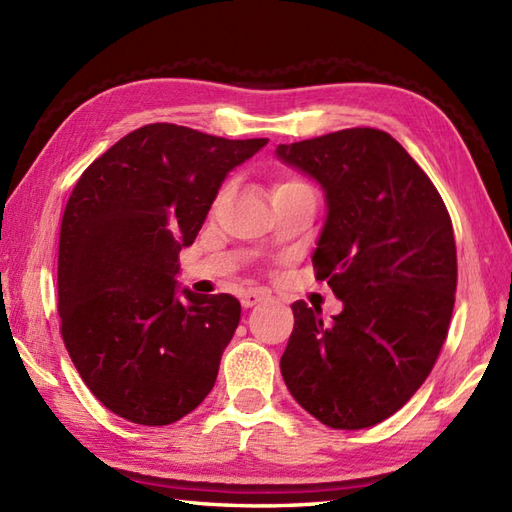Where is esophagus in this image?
I'll use <instances>...</instances> for the list:
<instances>
[{"mask_svg":"<svg viewBox=\"0 0 512 512\" xmlns=\"http://www.w3.org/2000/svg\"><path fill=\"white\" fill-rule=\"evenodd\" d=\"M264 299H266L264 292L248 290V292H244L242 299H239V301H242V306H244V308H253V306H257V303H262Z\"/></svg>","mask_w":512,"mask_h":512,"instance_id":"esophagus-1","label":"esophagus"}]
</instances>
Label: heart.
Segmentation results:
<instances>
[{
    "label": "heart",
    "mask_w": 512,
    "mask_h": 512,
    "mask_svg": "<svg viewBox=\"0 0 512 512\" xmlns=\"http://www.w3.org/2000/svg\"><path fill=\"white\" fill-rule=\"evenodd\" d=\"M286 189H310L308 184H303L301 180H295V178H290V180H284V182H279L277 187H275V191L273 193H279V191H286ZM224 191L226 189H222V193L220 195H224Z\"/></svg>",
    "instance_id": "b5f03b06"
}]
</instances>
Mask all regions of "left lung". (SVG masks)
I'll list each match as a JSON object with an SVG mask.
<instances>
[{
  "mask_svg": "<svg viewBox=\"0 0 512 512\" xmlns=\"http://www.w3.org/2000/svg\"><path fill=\"white\" fill-rule=\"evenodd\" d=\"M277 158L321 184L328 217L312 264L343 301L330 323L321 308L292 303L281 376L328 427H374L416 394L447 339L458 286L449 211L380 129L279 145Z\"/></svg>",
  "mask_w": 512,
  "mask_h": 512,
  "instance_id": "8db88e82",
  "label": "left lung"
}]
</instances>
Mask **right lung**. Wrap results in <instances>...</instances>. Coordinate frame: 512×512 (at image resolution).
I'll use <instances>...</instances> for the list:
<instances>
[{
  "mask_svg": "<svg viewBox=\"0 0 512 512\" xmlns=\"http://www.w3.org/2000/svg\"><path fill=\"white\" fill-rule=\"evenodd\" d=\"M266 143L151 123L76 182L59 235L61 336L83 383L116 416L162 427L213 389L242 306L180 290L178 255L228 171Z\"/></svg>",
  "mask_w": 512,
  "mask_h": 512,
  "instance_id": "right-lung-1",
  "label": "right lung"
}]
</instances>
